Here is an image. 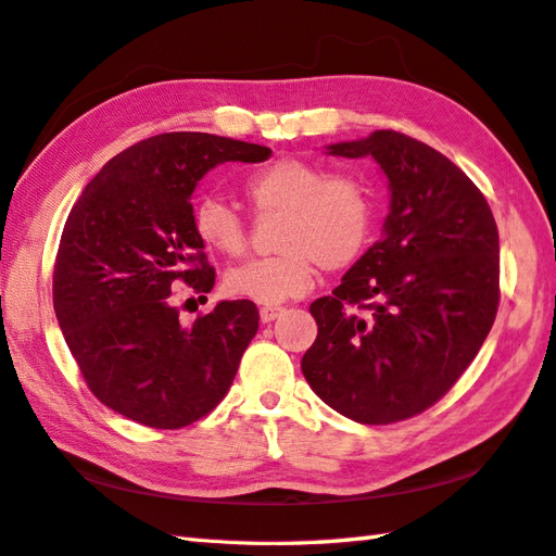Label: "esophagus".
Segmentation results:
<instances>
[{"label": "esophagus", "instance_id": "1", "mask_svg": "<svg viewBox=\"0 0 556 556\" xmlns=\"http://www.w3.org/2000/svg\"><path fill=\"white\" fill-rule=\"evenodd\" d=\"M281 315V307H275V305H265L261 307V321L263 325H267V321H273Z\"/></svg>", "mask_w": 556, "mask_h": 556}]
</instances>
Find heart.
Masks as SVG:
<instances>
[{
  "label": "heart",
  "instance_id": "obj_1",
  "mask_svg": "<svg viewBox=\"0 0 556 556\" xmlns=\"http://www.w3.org/2000/svg\"><path fill=\"white\" fill-rule=\"evenodd\" d=\"M251 211L277 217L273 257L231 269L225 287L237 299L279 305L299 299L315 279V267L341 273L365 255L377 229V199L355 175H333L303 159H281L243 182ZM193 231L205 249L237 261L249 251L247 219L219 199H203L193 211Z\"/></svg>",
  "mask_w": 556,
  "mask_h": 556
}]
</instances>
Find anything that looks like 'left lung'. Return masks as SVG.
Listing matches in <instances>:
<instances>
[{
    "instance_id": "obj_1",
    "label": "left lung",
    "mask_w": 556,
    "mask_h": 556,
    "mask_svg": "<svg viewBox=\"0 0 556 556\" xmlns=\"http://www.w3.org/2000/svg\"><path fill=\"white\" fill-rule=\"evenodd\" d=\"M333 156H371L389 177L383 237L309 305L303 374L329 407L395 424L435 405L471 365L500 305V237L471 179L419 139L377 130Z\"/></svg>"
}]
</instances>
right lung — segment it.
Masks as SVG:
<instances>
[{
    "mask_svg": "<svg viewBox=\"0 0 556 556\" xmlns=\"http://www.w3.org/2000/svg\"><path fill=\"white\" fill-rule=\"evenodd\" d=\"M267 147L205 132L141 139L85 187L63 227L54 309L85 383L103 405L151 429L213 412L257 331L251 301L179 321L175 283L208 301L215 269L193 231L191 193L225 161L261 163ZM191 301V299H189Z\"/></svg>",
    "mask_w": 556,
    "mask_h": 556,
    "instance_id": "obj_1",
    "label": "right lung"
}]
</instances>
